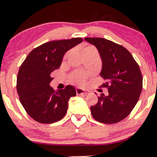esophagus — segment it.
<instances>
[{"label": "esophagus", "mask_w": 157, "mask_h": 157, "mask_svg": "<svg viewBox=\"0 0 157 157\" xmlns=\"http://www.w3.org/2000/svg\"><path fill=\"white\" fill-rule=\"evenodd\" d=\"M76 93H77V95H86V94L90 93V91L89 90H85L77 87V88H76Z\"/></svg>", "instance_id": "34e87169"}]
</instances>
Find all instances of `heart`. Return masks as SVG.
Segmentation results:
<instances>
[{"label": "heart", "mask_w": 157, "mask_h": 157, "mask_svg": "<svg viewBox=\"0 0 157 157\" xmlns=\"http://www.w3.org/2000/svg\"><path fill=\"white\" fill-rule=\"evenodd\" d=\"M90 52H94V53L98 54L97 49H96L93 46H87V47H85L84 49H82V54L90 53ZM69 54H70V52H67V53L64 55V59H66V58L68 57ZM85 78H86V75L81 72H74L72 75H71V80H72V82L77 83V84H82V83L84 82Z\"/></svg>", "instance_id": "obj_1"}]
</instances>
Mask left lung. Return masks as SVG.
Wrapping results in <instances>:
<instances>
[{
    "label": "left lung",
    "mask_w": 157,
    "mask_h": 157,
    "mask_svg": "<svg viewBox=\"0 0 157 157\" xmlns=\"http://www.w3.org/2000/svg\"><path fill=\"white\" fill-rule=\"evenodd\" d=\"M85 40L95 46L103 66L100 75L105 82L108 95L101 94L96 105L90 107L92 116L102 124H116L124 120L136 105L143 87L139 64L126 48L103 38Z\"/></svg>",
    "instance_id": "left-lung-1"
}]
</instances>
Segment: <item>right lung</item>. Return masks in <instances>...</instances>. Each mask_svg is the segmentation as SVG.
I'll list each match as a JSON object with an SVG mask.
<instances>
[{"instance_id": "obj_1", "label": "right lung", "mask_w": 157, "mask_h": 157, "mask_svg": "<svg viewBox=\"0 0 157 157\" xmlns=\"http://www.w3.org/2000/svg\"><path fill=\"white\" fill-rule=\"evenodd\" d=\"M82 41L79 37L44 43L33 49L21 65L16 88L21 103L33 120L52 124L65 116L76 90L72 85L54 90L49 85L52 72L59 69L64 54Z\"/></svg>"}]
</instances>
